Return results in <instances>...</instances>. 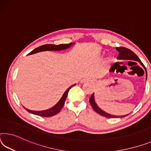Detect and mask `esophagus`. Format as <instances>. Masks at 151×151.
<instances>
[{
    "label": "esophagus",
    "mask_w": 151,
    "mask_h": 151,
    "mask_svg": "<svg viewBox=\"0 0 151 151\" xmlns=\"http://www.w3.org/2000/svg\"><path fill=\"white\" fill-rule=\"evenodd\" d=\"M89 81H91V79H90L89 78H83L82 81H81V83H86V82H89Z\"/></svg>",
    "instance_id": "34e87169"
}]
</instances>
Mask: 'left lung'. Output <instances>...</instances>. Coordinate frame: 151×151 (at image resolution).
<instances>
[{
	"label": "left lung",
	"mask_w": 151,
	"mask_h": 151,
	"mask_svg": "<svg viewBox=\"0 0 151 151\" xmlns=\"http://www.w3.org/2000/svg\"><path fill=\"white\" fill-rule=\"evenodd\" d=\"M116 50L119 52V55L117 57V59L118 60H134V61H136L140 63V64L143 66V68H145V70L146 71V76H147V70H146L145 67L144 66V64L142 63V62L140 61V58L136 56L135 53L132 51V50H129L126 47H116ZM89 101L91 104V106H92L93 109H94L95 111H96L97 113H98L101 116L106 117V118H124V117L127 116L129 114H126V115H123V116H114V115H111L109 114L108 113H107L104 110H102L100 107L97 106L96 103H95V97H94V93L92 94L91 96L90 99H89Z\"/></svg>",
	"instance_id": "1"
}]
</instances>
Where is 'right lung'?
I'll use <instances>...</instances> for the list:
<instances>
[{
	"label": "right lung",
	"instance_id": "add662e5",
	"mask_svg": "<svg viewBox=\"0 0 151 151\" xmlns=\"http://www.w3.org/2000/svg\"><path fill=\"white\" fill-rule=\"evenodd\" d=\"M73 45H75V43H70V44H60V45H54V44H45L41 45V46L37 47L30 52L28 55L30 54H33L35 53H38V52H44V51H60V50H66L72 46ZM76 85V84L71 85L70 87H68L67 89L65 91V92L64 93L63 96L60 98V99L59 100L58 102L57 103L56 105H54L53 107H52L51 108H49L45 110H42V111H33V110H30L29 109L25 108L24 107L28 112L29 113L37 115V116H40L42 117H50L53 116L54 115L57 114L59 113L60 111L63 108L64 103H65L66 99L67 97V95H68V93L70 90L71 87H73V86Z\"/></svg>",
	"mask_w": 151,
	"mask_h": 151
}]
</instances>
